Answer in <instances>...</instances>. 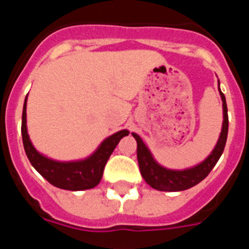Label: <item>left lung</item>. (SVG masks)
Returning <instances> with one entry per match:
<instances>
[{
	"label": "left lung",
	"instance_id": "obj_1",
	"mask_svg": "<svg viewBox=\"0 0 249 249\" xmlns=\"http://www.w3.org/2000/svg\"><path fill=\"white\" fill-rule=\"evenodd\" d=\"M219 83V81H218ZM219 94L223 102V124H222V131L219 135L218 142L215 144L214 149L212 151L208 157L201 162L197 166L192 168L183 169V171H175V169H167L164 167L160 166L152 157L151 152L147 148L143 141L136 133H132V136L137 141V160L140 164L141 175L144 181L155 190L166 191V192H178V191L188 190L191 187L198 184L203 181L207 176L210 175L213 167L218 162L219 157L223 153L226 141L228 135V112L226 97L222 93L219 89Z\"/></svg>",
	"mask_w": 249,
	"mask_h": 249
}]
</instances>
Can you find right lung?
<instances>
[{
    "mask_svg": "<svg viewBox=\"0 0 249 249\" xmlns=\"http://www.w3.org/2000/svg\"><path fill=\"white\" fill-rule=\"evenodd\" d=\"M26 103H27V97L25 98L23 111H22V141L27 158L30 160L31 164L36 168L37 172L46 178L51 184L62 190L83 191L97 186L102 178L103 169L109 156L112 155L121 138L128 136L129 132L127 129H122L106 138L97 151L86 160H76V162H58L42 156L36 151L34 144L31 143L27 126H26V106H27Z\"/></svg>",
    "mask_w": 249,
    "mask_h": 249,
    "instance_id": "obj_1",
    "label": "right lung"
}]
</instances>
